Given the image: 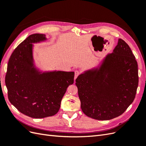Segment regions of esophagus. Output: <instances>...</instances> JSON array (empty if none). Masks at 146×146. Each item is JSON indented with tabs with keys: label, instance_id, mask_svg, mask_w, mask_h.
<instances>
[{
	"label": "esophagus",
	"instance_id": "esophagus-1",
	"mask_svg": "<svg viewBox=\"0 0 146 146\" xmlns=\"http://www.w3.org/2000/svg\"><path fill=\"white\" fill-rule=\"evenodd\" d=\"M80 75V72L78 71V70H76L75 71V77H74V80H76V79L77 78V77Z\"/></svg>",
	"mask_w": 146,
	"mask_h": 146
}]
</instances>
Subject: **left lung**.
<instances>
[{
	"label": "left lung",
	"instance_id": "left-lung-1",
	"mask_svg": "<svg viewBox=\"0 0 146 146\" xmlns=\"http://www.w3.org/2000/svg\"><path fill=\"white\" fill-rule=\"evenodd\" d=\"M138 81L135 56L129 46L119 39L113 52L99 69L88 70L76 78L82 110L97 120L119 116L133 102Z\"/></svg>",
	"mask_w": 146,
	"mask_h": 146
}]
</instances>
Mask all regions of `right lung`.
<instances>
[{"instance_id":"right-lung-1","label":"right lung","mask_w":146,"mask_h":146,"mask_svg":"<svg viewBox=\"0 0 146 146\" xmlns=\"http://www.w3.org/2000/svg\"><path fill=\"white\" fill-rule=\"evenodd\" d=\"M45 35L33 34L13 52L8 63L5 85L11 104L26 116L44 118L55 115L74 72L40 74L33 67L32 43L46 40Z\"/></svg>"}]
</instances>
